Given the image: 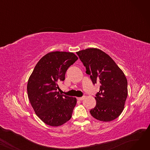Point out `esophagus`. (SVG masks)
Listing matches in <instances>:
<instances>
[{
	"instance_id": "esophagus-1",
	"label": "esophagus",
	"mask_w": 150,
	"mask_h": 150,
	"mask_svg": "<svg viewBox=\"0 0 150 150\" xmlns=\"http://www.w3.org/2000/svg\"><path fill=\"white\" fill-rule=\"evenodd\" d=\"M84 98H85V96H83V97H78V98H77V100H79V101H81V100H84Z\"/></svg>"
}]
</instances>
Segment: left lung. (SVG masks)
Returning a JSON list of instances; mask_svg holds the SVG:
<instances>
[{"label":"left lung","instance_id":"1","mask_svg":"<svg viewBox=\"0 0 150 150\" xmlns=\"http://www.w3.org/2000/svg\"><path fill=\"white\" fill-rule=\"evenodd\" d=\"M92 83L100 84L95 99L96 105L90 113L102 122L112 121L124 109L128 96V82L123 71L103 51L89 48L77 52Z\"/></svg>","mask_w":150,"mask_h":150}]
</instances>
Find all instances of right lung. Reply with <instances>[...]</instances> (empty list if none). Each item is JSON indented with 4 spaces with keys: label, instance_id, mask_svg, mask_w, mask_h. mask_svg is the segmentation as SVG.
<instances>
[{
    "label": "right lung",
    "instance_id": "obj_1",
    "mask_svg": "<svg viewBox=\"0 0 150 150\" xmlns=\"http://www.w3.org/2000/svg\"><path fill=\"white\" fill-rule=\"evenodd\" d=\"M78 59L72 52H52L36 64L27 83V93L36 115L44 123L59 127L69 121L76 103L75 97L60 94L58 83Z\"/></svg>",
    "mask_w": 150,
    "mask_h": 150
}]
</instances>
